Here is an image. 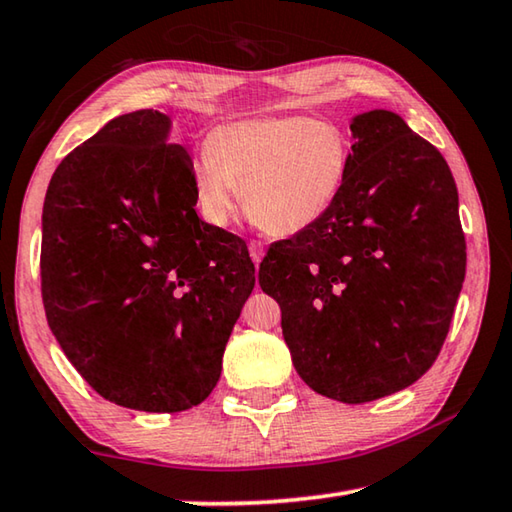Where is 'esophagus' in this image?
I'll return each instance as SVG.
<instances>
[{
	"mask_svg": "<svg viewBox=\"0 0 512 512\" xmlns=\"http://www.w3.org/2000/svg\"><path fill=\"white\" fill-rule=\"evenodd\" d=\"M248 253H250V259H253L255 264L262 262V257H264V244H262V241H255V239L250 241Z\"/></svg>",
	"mask_w": 512,
	"mask_h": 512,
	"instance_id": "1",
	"label": "esophagus"
}]
</instances>
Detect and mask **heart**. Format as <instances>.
Listing matches in <instances>:
<instances>
[{"mask_svg":"<svg viewBox=\"0 0 512 512\" xmlns=\"http://www.w3.org/2000/svg\"><path fill=\"white\" fill-rule=\"evenodd\" d=\"M350 169V137L334 121L284 115L235 121L207 137L192 164L196 207L223 228L239 212L271 235L307 230L341 196Z\"/></svg>","mask_w":512,"mask_h":512,"instance_id":"b5f03b06","label":"heart"}]
</instances>
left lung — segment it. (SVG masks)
I'll list each match as a JSON object with an SVG mask.
<instances>
[{"label":"left lung","mask_w":512,"mask_h":512,"mask_svg":"<svg viewBox=\"0 0 512 512\" xmlns=\"http://www.w3.org/2000/svg\"><path fill=\"white\" fill-rule=\"evenodd\" d=\"M350 128L341 196L268 248L259 287L282 309L305 384L363 404L411 386L438 359L467 255L456 183L436 146L388 110Z\"/></svg>","instance_id":"obj_1"}]
</instances>
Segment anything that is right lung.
<instances>
[{"instance_id": "1", "label": "right lung", "mask_w": 512, "mask_h": 512, "mask_svg": "<svg viewBox=\"0 0 512 512\" xmlns=\"http://www.w3.org/2000/svg\"><path fill=\"white\" fill-rule=\"evenodd\" d=\"M158 110L115 117L67 155L42 207L47 323L108 402L201 404L255 287L248 246L198 219L192 158Z\"/></svg>"}]
</instances>
